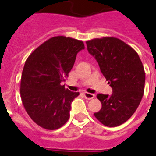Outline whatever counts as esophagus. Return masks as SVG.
I'll return each mask as SVG.
<instances>
[{
  "label": "esophagus",
  "instance_id": "34e87169",
  "mask_svg": "<svg viewBox=\"0 0 156 156\" xmlns=\"http://www.w3.org/2000/svg\"><path fill=\"white\" fill-rule=\"evenodd\" d=\"M83 95H84V97H85L87 100H92L93 98H95V95H94V94H91V93L84 92L83 93Z\"/></svg>",
  "mask_w": 156,
  "mask_h": 156
}]
</instances>
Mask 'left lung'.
Masks as SVG:
<instances>
[{"instance_id":"obj_1","label":"left lung","mask_w":156,"mask_h":156,"mask_svg":"<svg viewBox=\"0 0 156 156\" xmlns=\"http://www.w3.org/2000/svg\"><path fill=\"white\" fill-rule=\"evenodd\" d=\"M86 43L112 88L111 95L98 94L102 108L94 115L104 126L116 127L130 118L142 100L145 86L143 63L135 50L117 38L103 37Z\"/></svg>"}]
</instances>
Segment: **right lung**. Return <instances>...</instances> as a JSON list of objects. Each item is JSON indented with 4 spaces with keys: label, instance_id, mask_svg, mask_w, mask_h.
<instances>
[{
    "label": "right lung",
    "instance_id": "obj_1",
    "mask_svg": "<svg viewBox=\"0 0 156 156\" xmlns=\"http://www.w3.org/2000/svg\"><path fill=\"white\" fill-rule=\"evenodd\" d=\"M83 41L55 36L33 51L23 67L20 95L24 108L38 126L48 130L61 128L68 121L71 103L79 92L65 88Z\"/></svg>",
    "mask_w": 156,
    "mask_h": 156
}]
</instances>
